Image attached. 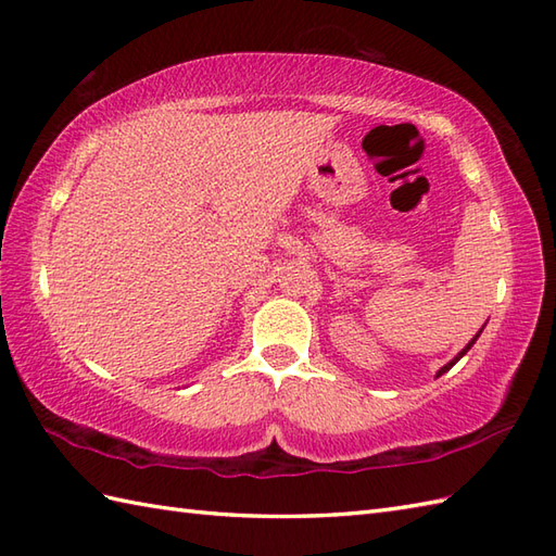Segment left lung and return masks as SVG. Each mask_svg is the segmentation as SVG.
<instances>
[{"label": "left lung", "mask_w": 556, "mask_h": 556, "mask_svg": "<svg viewBox=\"0 0 556 556\" xmlns=\"http://www.w3.org/2000/svg\"><path fill=\"white\" fill-rule=\"evenodd\" d=\"M480 332H482V329H480ZM478 337H480V334H476V339H478ZM476 339H473V341H470V344H468V346H466V349H464V351H460V353H458V356H456V358H454V361H452V363H446V365H444V368H442V370H440V372H437V377H440V375H442V372H446V370H448V368H454V365H456V363H458V358H464V356H466V353H468V349H470V346H473V344H476Z\"/></svg>", "instance_id": "8db88e82"}]
</instances>
